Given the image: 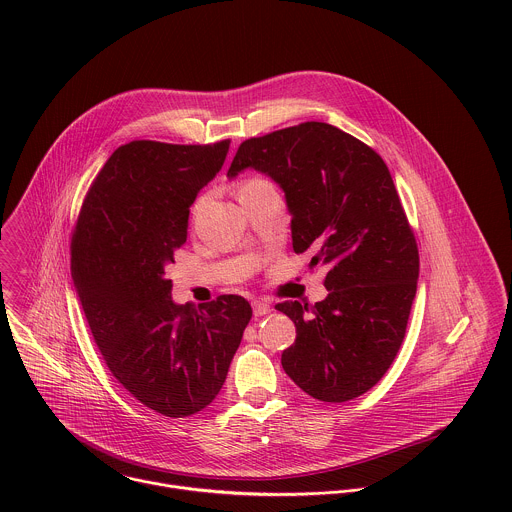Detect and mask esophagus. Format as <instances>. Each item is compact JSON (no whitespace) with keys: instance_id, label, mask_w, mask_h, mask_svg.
I'll return each mask as SVG.
<instances>
[{"instance_id":"34e87169","label":"esophagus","mask_w":512,"mask_h":512,"mask_svg":"<svg viewBox=\"0 0 512 512\" xmlns=\"http://www.w3.org/2000/svg\"><path fill=\"white\" fill-rule=\"evenodd\" d=\"M252 309H254V315H256V317H262V315L270 313V303L264 301V299H254V301H252Z\"/></svg>"}]
</instances>
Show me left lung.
Returning <instances> with one entry per match:
<instances>
[{"label":"left lung","instance_id":"1","mask_svg":"<svg viewBox=\"0 0 512 512\" xmlns=\"http://www.w3.org/2000/svg\"><path fill=\"white\" fill-rule=\"evenodd\" d=\"M270 177L292 215V244L325 266L327 297L284 301L295 323L282 353L293 382L321 402H347L390 368L406 335L420 258L382 157L343 130L305 122L238 147L228 179Z\"/></svg>","mask_w":512,"mask_h":512}]
</instances>
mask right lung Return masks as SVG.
<instances>
[{"instance_id":"add662e5","label":"right lung","mask_w":512,"mask_h":512,"mask_svg":"<svg viewBox=\"0 0 512 512\" xmlns=\"http://www.w3.org/2000/svg\"><path fill=\"white\" fill-rule=\"evenodd\" d=\"M228 142L118 147L94 179L73 234L71 276L92 337L116 380L167 418L207 408L252 317L240 295L175 303L165 270L187 242L189 209Z\"/></svg>"}]
</instances>
